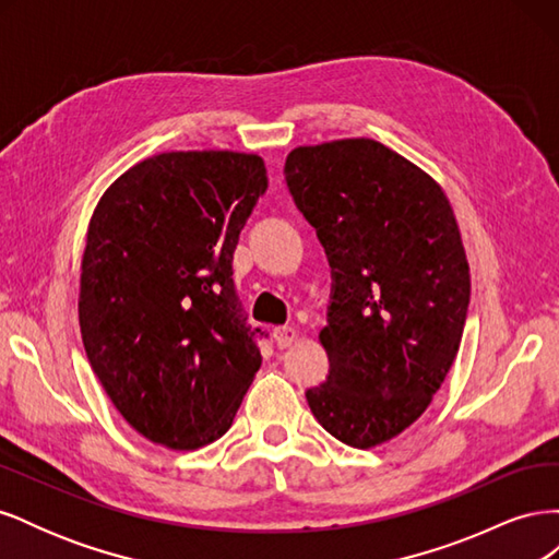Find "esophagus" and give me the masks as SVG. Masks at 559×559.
Here are the masks:
<instances>
[{"label":"esophagus","instance_id":"esophagus-1","mask_svg":"<svg viewBox=\"0 0 559 559\" xmlns=\"http://www.w3.org/2000/svg\"><path fill=\"white\" fill-rule=\"evenodd\" d=\"M273 337H275V345L280 349H284V347H292L296 343L298 333H296L294 326H275L273 329Z\"/></svg>","mask_w":559,"mask_h":559}]
</instances>
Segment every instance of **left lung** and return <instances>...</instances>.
<instances>
[{
  "mask_svg": "<svg viewBox=\"0 0 559 559\" xmlns=\"http://www.w3.org/2000/svg\"><path fill=\"white\" fill-rule=\"evenodd\" d=\"M284 179L331 265L319 341L317 421L352 448L408 429L462 343L471 280L450 202L427 173L376 140L294 148Z\"/></svg>",
  "mask_w": 559,
  "mask_h": 559,
  "instance_id": "obj_1",
  "label": "left lung"
}]
</instances>
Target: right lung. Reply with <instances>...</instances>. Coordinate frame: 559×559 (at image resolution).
<instances>
[{
	"mask_svg": "<svg viewBox=\"0 0 559 559\" xmlns=\"http://www.w3.org/2000/svg\"><path fill=\"white\" fill-rule=\"evenodd\" d=\"M267 191L259 156L173 151L138 163L97 202L79 324L128 425L173 450L222 438L261 368V329L233 282L240 230Z\"/></svg>",
	"mask_w": 559,
	"mask_h": 559,
	"instance_id": "1",
	"label": "right lung"
}]
</instances>
